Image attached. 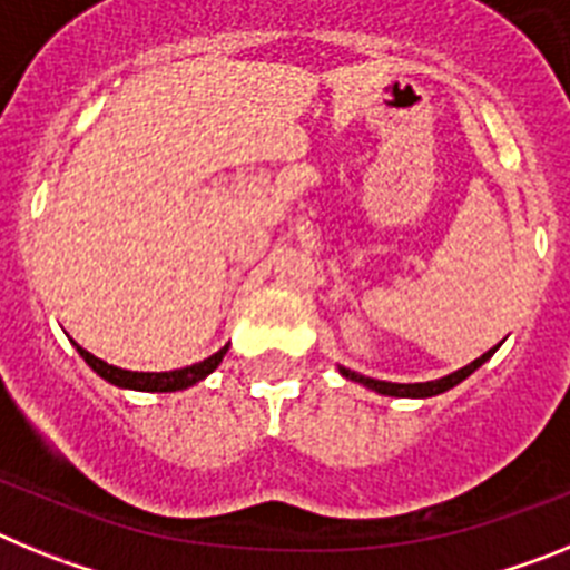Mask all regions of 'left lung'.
Masks as SVG:
<instances>
[{
  "label": "left lung",
  "instance_id": "left-lung-1",
  "mask_svg": "<svg viewBox=\"0 0 570 570\" xmlns=\"http://www.w3.org/2000/svg\"><path fill=\"white\" fill-rule=\"evenodd\" d=\"M493 351H497V347H491L488 354H482L480 360H473L471 365L460 367V371H454V374L442 376V380H434V382H414V385H400V382L371 380V376H362V374H356V371H347V367H340V374L345 376V380H354V382H360V385L371 387V391H376V394H385V396H411V400H425V396L445 394L448 387H454V385H460L462 380H468V376H471L473 371H476V367L482 365V362L491 360Z\"/></svg>",
  "mask_w": 570,
  "mask_h": 570
}]
</instances>
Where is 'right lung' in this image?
<instances>
[{"label":"right lung","mask_w":570,"mask_h":570,"mask_svg":"<svg viewBox=\"0 0 570 570\" xmlns=\"http://www.w3.org/2000/svg\"><path fill=\"white\" fill-rule=\"evenodd\" d=\"M79 356H82L85 362H88L94 371H97L102 380H108L110 385H119V387H130V391H156V394H168V391H183V387H190L196 385L199 380H205V376L210 374V371H216V365L223 362V356L228 354V345L219 347L214 356H208V360L196 362V365H188V367H179V371H163V374H142V371H125V367H116V365H108V362H102L99 356H94L90 351H85V347H79Z\"/></svg>","instance_id":"1"}]
</instances>
